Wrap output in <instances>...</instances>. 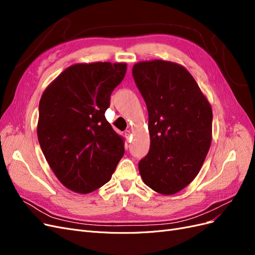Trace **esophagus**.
Wrapping results in <instances>:
<instances>
[{"mask_svg":"<svg viewBox=\"0 0 255 255\" xmlns=\"http://www.w3.org/2000/svg\"><path fill=\"white\" fill-rule=\"evenodd\" d=\"M125 136H126V138H127V139L128 140V139H129V138H130V136H132V132H130V130H129V129L126 130V132H125Z\"/></svg>","mask_w":255,"mask_h":255,"instance_id":"34e87169","label":"esophagus"}]
</instances>
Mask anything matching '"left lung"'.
<instances>
[{"label": "left lung", "mask_w": 255, "mask_h": 255, "mask_svg": "<svg viewBox=\"0 0 255 255\" xmlns=\"http://www.w3.org/2000/svg\"><path fill=\"white\" fill-rule=\"evenodd\" d=\"M132 71L149 114L150 150L138 169L146 186L174 195L194 181L210 150L212 106L180 64L145 60Z\"/></svg>", "instance_id": "8db88e82"}]
</instances>
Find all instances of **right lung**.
<instances>
[{
    "label": "right lung",
    "instance_id": "1",
    "mask_svg": "<svg viewBox=\"0 0 255 255\" xmlns=\"http://www.w3.org/2000/svg\"><path fill=\"white\" fill-rule=\"evenodd\" d=\"M126 63L75 64L45 88L39 102L38 141L65 187L89 194L111 180L125 154V139L105 118Z\"/></svg>",
    "mask_w": 255,
    "mask_h": 255
}]
</instances>
